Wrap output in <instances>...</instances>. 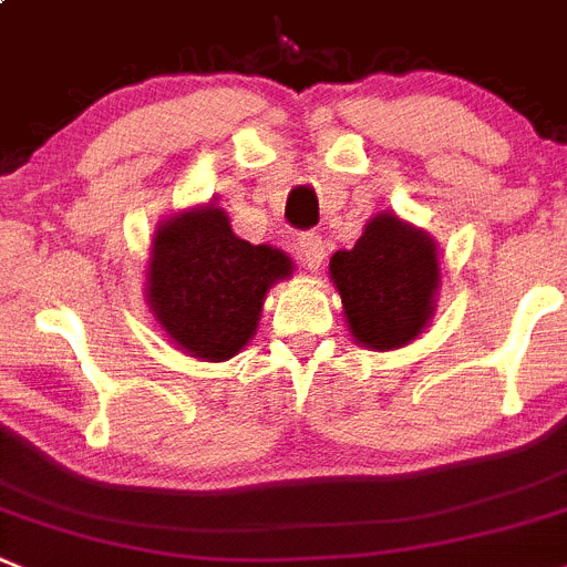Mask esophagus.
Segmentation results:
<instances>
[{
  "label": "esophagus",
  "mask_w": 567,
  "mask_h": 567,
  "mask_svg": "<svg viewBox=\"0 0 567 567\" xmlns=\"http://www.w3.org/2000/svg\"><path fill=\"white\" fill-rule=\"evenodd\" d=\"M298 256L306 267L317 269L322 264V258H326V245H322V239L317 234H300L298 236Z\"/></svg>",
  "instance_id": "1"
}]
</instances>
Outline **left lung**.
I'll use <instances>...</instances> for the list:
<instances>
[{
	"instance_id": "left-lung-1",
	"label": "left lung",
	"mask_w": 567,
	"mask_h": 567,
	"mask_svg": "<svg viewBox=\"0 0 567 567\" xmlns=\"http://www.w3.org/2000/svg\"><path fill=\"white\" fill-rule=\"evenodd\" d=\"M342 295L350 337L364 348H403L434 317L440 258L425 230L395 214H375L350 250H337L328 264Z\"/></svg>"
}]
</instances>
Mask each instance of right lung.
Wrapping results in <instances>:
<instances>
[{
	"label": "right lung",
	"instance_id": "right-lung-1",
	"mask_svg": "<svg viewBox=\"0 0 567 567\" xmlns=\"http://www.w3.org/2000/svg\"><path fill=\"white\" fill-rule=\"evenodd\" d=\"M289 275L292 258L239 239L223 208H192L155 230L147 303L183 353L225 361L250 342L269 287Z\"/></svg>",
	"mask_w": 567,
	"mask_h": 567
}]
</instances>
